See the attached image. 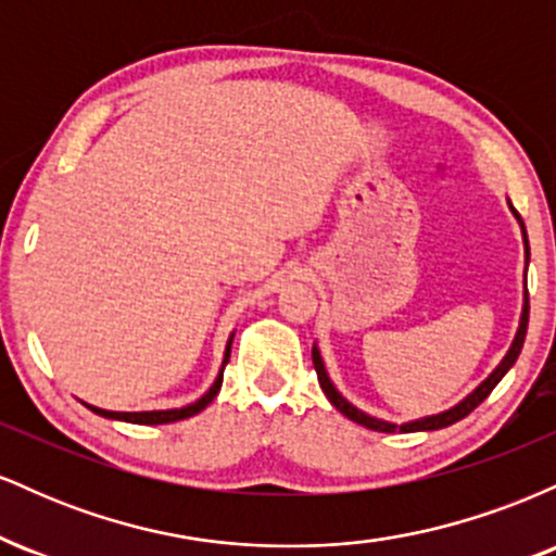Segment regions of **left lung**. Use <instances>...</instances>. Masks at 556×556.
I'll list each match as a JSON object with an SVG mask.
<instances>
[{
    "label": "left lung",
    "mask_w": 556,
    "mask_h": 556,
    "mask_svg": "<svg viewBox=\"0 0 556 556\" xmlns=\"http://www.w3.org/2000/svg\"><path fill=\"white\" fill-rule=\"evenodd\" d=\"M509 212L515 214V219H518V225H520L522 242H526V266H528V261H531V248H528L526 225H522L520 214L515 212L513 203H509ZM526 331H528V287H526V292H522V314H520L518 331H515V340H513V344H509L507 355H504L500 366H496L494 371H491V374L486 376V379H483L481 384H478V387L473 389V392L468 394V397L457 402V405H452L450 410L437 413V416H426V418L407 420V424H389V420L374 418V416H368V413H363L361 407L353 405V402L344 400L342 394H340V389L331 384V379H329V374H327V366H324V358H321V350H318L316 344H314V350H311V358H314V368H316V374H318V384H321L324 394H327L331 405H334L337 410L342 413V416H348L350 420H355V424L366 426V429H371V431H381V433H394V431H437V429H446V426L457 424V420H463L465 416H468L470 410H476V407L481 405V402L489 397L491 389L500 384L502 376L507 374L509 368L515 366V361H518V355H520V350H522V342H526Z\"/></svg>",
    "instance_id": "obj_1"
}]
</instances>
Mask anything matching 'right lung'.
Listing matches in <instances>:
<instances>
[{"label":"right lung","instance_id":"right-lung-1","mask_svg":"<svg viewBox=\"0 0 556 556\" xmlns=\"http://www.w3.org/2000/svg\"><path fill=\"white\" fill-rule=\"evenodd\" d=\"M232 337L229 334L227 340V348H225V361H222V368H219V376L214 379V384L208 387V392L203 394V397H198L195 402H190V405L185 407H172V410H143V413H114V410H104V407H93L88 405V410H93L96 416L101 418H112V420H127V424H140V426H159V424H175V420H182V418H190L195 416V413H201L203 407L212 402L216 394H219L222 389V379H225V366L229 363V348H232Z\"/></svg>","mask_w":556,"mask_h":556}]
</instances>
